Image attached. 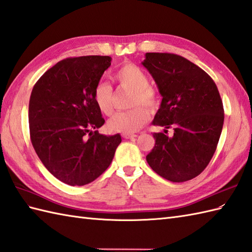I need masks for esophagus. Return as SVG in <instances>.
Here are the masks:
<instances>
[{
	"mask_svg": "<svg viewBox=\"0 0 252 252\" xmlns=\"http://www.w3.org/2000/svg\"><path fill=\"white\" fill-rule=\"evenodd\" d=\"M137 136L136 135H132V133H124L123 135V138L125 139H129V140H132V139H135Z\"/></svg>",
	"mask_w": 252,
	"mask_h": 252,
	"instance_id": "obj_1",
	"label": "esophagus"
}]
</instances>
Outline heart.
Wrapping results in <instances>:
<instances>
[{"instance_id": "1", "label": "heart", "mask_w": 252, "mask_h": 252, "mask_svg": "<svg viewBox=\"0 0 252 252\" xmlns=\"http://www.w3.org/2000/svg\"><path fill=\"white\" fill-rule=\"evenodd\" d=\"M114 80L121 86L132 91L131 105H137L128 111L117 112L107 123L110 132L131 133L140 129L148 122L149 113L147 109L155 110L158 105V94L150 86V79L145 72L132 63H126L115 72ZM93 99L98 110L104 115H110L113 111V89L105 82H98L93 92Z\"/></svg>"}]
</instances>
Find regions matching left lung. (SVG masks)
Returning a JSON list of instances; mask_svg holds the SVG:
<instances>
[{"label":"left lung","instance_id":"left-lung-1","mask_svg":"<svg viewBox=\"0 0 252 252\" xmlns=\"http://www.w3.org/2000/svg\"><path fill=\"white\" fill-rule=\"evenodd\" d=\"M142 65L161 94L153 125L155 145L147 161L158 175L172 182L197 177L214 156L221 136L224 110L214 80L191 61L168 53H147ZM174 127V136L164 135Z\"/></svg>","mask_w":252,"mask_h":252}]
</instances>
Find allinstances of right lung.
Returning <instances> with one entry per match:
<instances>
[{
  "instance_id": "obj_1",
  "label": "right lung",
  "mask_w": 252,
  "mask_h": 252,
  "mask_svg": "<svg viewBox=\"0 0 252 252\" xmlns=\"http://www.w3.org/2000/svg\"><path fill=\"white\" fill-rule=\"evenodd\" d=\"M109 56L66 58L48 69L32 89L29 127L33 148L46 169L69 186H85L102 175L122 142L104 136V120L93 92L111 65Z\"/></svg>"
}]
</instances>
